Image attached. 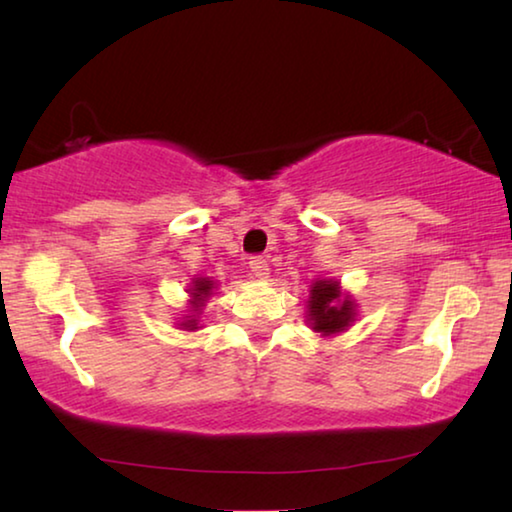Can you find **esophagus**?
<instances>
[{"label":"esophagus","mask_w":512,"mask_h":512,"mask_svg":"<svg viewBox=\"0 0 512 512\" xmlns=\"http://www.w3.org/2000/svg\"><path fill=\"white\" fill-rule=\"evenodd\" d=\"M249 270L254 272V277L267 279V274H270V265H267L263 256H251L249 258Z\"/></svg>","instance_id":"esophagus-1"}]
</instances>
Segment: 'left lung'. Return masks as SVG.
<instances>
[{
  "mask_svg": "<svg viewBox=\"0 0 512 512\" xmlns=\"http://www.w3.org/2000/svg\"><path fill=\"white\" fill-rule=\"evenodd\" d=\"M355 302L341 295V286L332 279H320L311 286L309 295V322L313 332L332 336L343 332L355 320Z\"/></svg>",
  "mask_w": 512,
  "mask_h": 512,
  "instance_id": "left-lung-1",
  "label": "left lung"
}]
</instances>
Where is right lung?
Here are the masks:
<instances>
[{"label": "right lung", "mask_w": 512, "mask_h": 512, "mask_svg": "<svg viewBox=\"0 0 512 512\" xmlns=\"http://www.w3.org/2000/svg\"><path fill=\"white\" fill-rule=\"evenodd\" d=\"M212 288H215V283H212L208 277H199V279L192 281V288H190L192 300H190V304H192L194 313L201 311V306L206 304V300L212 295ZM196 325H199V322H196V316H185V320L180 322V327L187 329V332H194V329H199Z\"/></svg>", "instance_id": "1"}]
</instances>
